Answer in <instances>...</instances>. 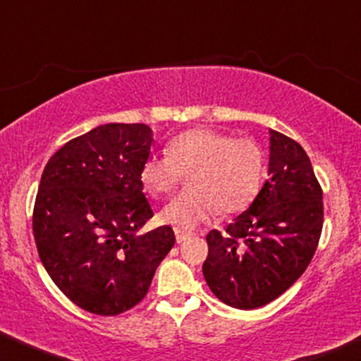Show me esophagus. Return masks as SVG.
Returning a JSON list of instances; mask_svg holds the SVG:
<instances>
[{"label":"esophagus","mask_w":361,"mask_h":361,"mask_svg":"<svg viewBox=\"0 0 361 361\" xmlns=\"http://www.w3.org/2000/svg\"><path fill=\"white\" fill-rule=\"evenodd\" d=\"M192 233H189V231H182V229H176V241L177 243H184L185 239H189Z\"/></svg>","instance_id":"esophagus-1"}]
</instances>
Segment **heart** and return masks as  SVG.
<instances>
[{"label":"heart","instance_id":"b5f03b06","mask_svg":"<svg viewBox=\"0 0 361 361\" xmlns=\"http://www.w3.org/2000/svg\"><path fill=\"white\" fill-rule=\"evenodd\" d=\"M264 155L252 139H233L211 128H194L169 142L167 155H150L140 166V182L160 197L176 190L182 173L189 188L162 209V219L194 229L219 212L244 211L259 192Z\"/></svg>","mask_w":361,"mask_h":361}]
</instances>
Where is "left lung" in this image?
<instances>
[{
  "mask_svg": "<svg viewBox=\"0 0 361 361\" xmlns=\"http://www.w3.org/2000/svg\"><path fill=\"white\" fill-rule=\"evenodd\" d=\"M268 180L224 233L207 234L202 273L222 303L255 310L305 273L323 228V190L296 140L269 130Z\"/></svg>",
  "mask_w": 361,
  "mask_h": 361,
  "instance_id": "left-lung-1",
  "label": "left lung"
}]
</instances>
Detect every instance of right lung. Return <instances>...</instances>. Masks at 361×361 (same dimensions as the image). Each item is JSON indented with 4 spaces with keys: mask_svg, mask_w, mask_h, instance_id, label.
Here are the masks:
<instances>
[{
    "mask_svg": "<svg viewBox=\"0 0 361 361\" xmlns=\"http://www.w3.org/2000/svg\"><path fill=\"white\" fill-rule=\"evenodd\" d=\"M152 130L105 123L66 142L48 160L33 209L39 259L63 295L82 310L115 317L144 300L172 228L140 233L154 216L139 172Z\"/></svg>",
    "mask_w": 361,
    "mask_h": 361,
    "instance_id": "right-lung-1",
    "label": "right lung"
}]
</instances>
